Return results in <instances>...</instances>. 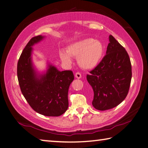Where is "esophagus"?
Here are the masks:
<instances>
[{
    "label": "esophagus",
    "instance_id": "1",
    "mask_svg": "<svg viewBox=\"0 0 148 148\" xmlns=\"http://www.w3.org/2000/svg\"><path fill=\"white\" fill-rule=\"evenodd\" d=\"M75 77H76L77 79H80L82 77V74L80 72H76V74H75Z\"/></svg>",
    "mask_w": 148,
    "mask_h": 148
}]
</instances>
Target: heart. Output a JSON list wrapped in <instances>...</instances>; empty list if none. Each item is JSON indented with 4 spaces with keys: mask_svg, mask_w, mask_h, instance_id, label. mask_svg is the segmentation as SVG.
Listing matches in <instances>:
<instances>
[{
    "mask_svg": "<svg viewBox=\"0 0 148 148\" xmlns=\"http://www.w3.org/2000/svg\"><path fill=\"white\" fill-rule=\"evenodd\" d=\"M66 52H61V60L66 65L72 63L71 57L77 58L79 66L83 69H93L100 62L103 53L101 42L92 39H85L67 47Z\"/></svg>",
    "mask_w": 148,
    "mask_h": 148,
    "instance_id": "b5f03b06",
    "label": "heart"
}]
</instances>
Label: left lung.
Returning a JSON list of instances; mask_svg holds the SVG:
<instances>
[{
    "mask_svg": "<svg viewBox=\"0 0 148 148\" xmlns=\"http://www.w3.org/2000/svg\"><path fill=\"white\" fill-rule=\"evenodd\" d=\"M106 55L87 75L94 91L93 107L100 111L114 108L122 102L130 89L132 70L127 51L109 36Z\"/></svg>",
    "mask_w": 148,
    "mask_h": 148,
    "instance_id": "obj_1",
    "label": "left lung"
}]
</instances>
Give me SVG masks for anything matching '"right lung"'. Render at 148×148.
<instances>
[{
	"label": "right lung",
	"mask_w": 148,
	"mask_h": 148,
	"mask_svg": "<svg viewBox=\"0 0 148 148\" xmlns=\"http://www.w3.org/2000/svg\"><path fill=\"white\" fill-rule=\"evenodd\" d=\"M43 37H32L21 53L17 63L18 84L35 111L47 116H59L68 109L69 88L74 77L72 71L60 72L52 65L46 74L37 76L31 61L32 47Z\"/></svg>",
	"instance_id": "obj_1"
}]
</instances>
